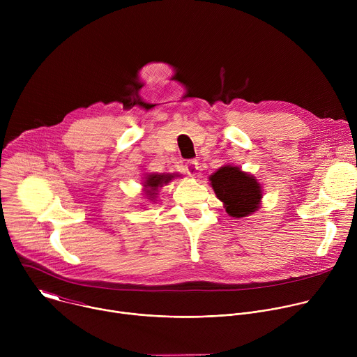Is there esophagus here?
I'll list each match as a JSON object with an SVG mask.
<instances>
[{
  "label": "esophagus",
  "instance_id": "esophagus-1",
  "mask_svg": "<svg viewBox=\"0 0 357 357\" xmlns=\"http://www.w3.org/2000/svg\"><path fill=\"white\" fill-rule=\"evenodd\" d=\"M197 171H199V162L196 160H190L186 162V172L189 176H196L197 175Z\"/></svg>",
  "mask_w": 357,
  "mask_h": 357
}]
</instances>
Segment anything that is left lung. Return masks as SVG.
<instances>
[{"instance_id":"8db88e82","label":"left lung","mask_w":357,"mask_h":357,"mask_svg":"<svg viewBox=\"0 0 357 357\" xmlns=\"http://www.w3.org/2000/svg\"><path fill=\"white\" fill-rule=\"evenodd\" d=\"M211 185L231 218H245L259 211L263 197L261 185L238 167L225 165L209 176Z\"/></svg>"}]
</instances>
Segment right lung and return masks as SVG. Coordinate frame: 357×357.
<instances>
[{
	"label": "right lung",
	"instance_id": "right-lung-1",
	"mask_svg": "<svg viewBox=\"0 0 357 357\" xmlns=\"http://www.w3.org/2000/svg\"><path fill=\"white\" fill-rule=\"evenodd\" d=\"M176 175L174 174H149L145 176L144 189L148 199H154L158 195V189L171 182Z\"/></svg>",
	"mask_w": 357,
	"mask_h": 357
}]
</instances>
